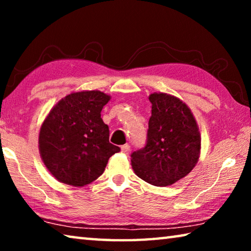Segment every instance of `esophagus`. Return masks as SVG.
Segmentation results:
<instances>
[{"label":"esophagus","instance_id":"34e87169","mask_svg":"<svg viewBox=\"0 0 251 251\" xmlns=\"http://www.w3.org/2000/svg\"><path fill=\"white\" fill-rule=\"evenodd\" d=\"M122 150V152H124V154H128V152L130 151V146L128 145V144H125V145H123L121 147Z\"/></svg>","mask_w":251,"mask_h":251}]
</instances>
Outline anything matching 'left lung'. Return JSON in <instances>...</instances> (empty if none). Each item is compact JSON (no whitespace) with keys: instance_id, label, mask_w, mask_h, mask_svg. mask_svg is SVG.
Instances as JSON below:
<instances>
[{"instance_id":"8db88e82","label":"left lung","mask_w":251,"mask_h":251,"mask_svg":"<svg viewBox=\"0 0 251 251\" xmlns=\"http://www.w3.org/2000/svg\"><path fill=\"white\" fill-rule=\"evenodd\" d=\"M147 143L134 151L131 167L143 180L165 187L188 175L201 155V138L192 110L166 93H152Z\"/></svg>"}]
</instances>
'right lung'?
<instances>
[{
	"label": "right lung",
	"instance_id": "right-lung-1",
	"mask_svg": "<svg viewBox=\"0 0 251 251\" xmlns=\"http://www.w3.org/2000/svg\"><path fill=\"white\" fill-rule=\"evenodd\" d=\"M110 96L100 91L66 95L41 126L39 150L49 172L63 184L82 187L104 173L109 157L121 148L109 143L100 112Z\"/></svg>",
	"mask_w": 251,
	"mask_h": 251
}]
</instances>
